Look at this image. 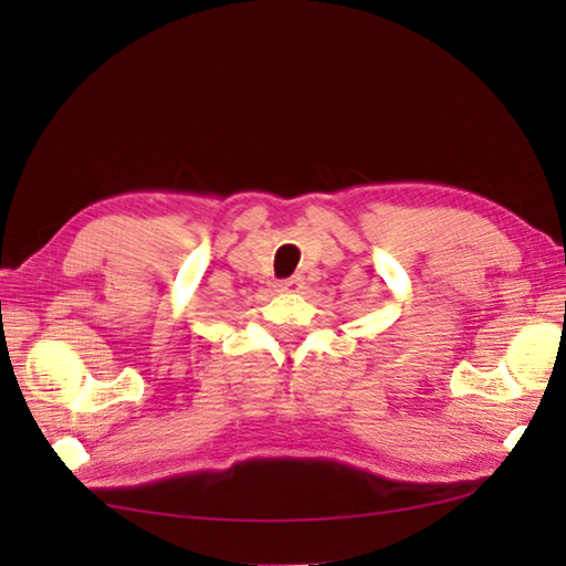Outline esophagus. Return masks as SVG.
Returning a JSON list of instances; mask_svg holds the SVG:
<instances>
[{"instance_id":"34e87169","label":"esophagus","mask_w":566,"mask_h":566,"mask_svg":"<svg viewBox=\"0 0 566 566\" xmlns=\"http://www.w3.org/2000/svg\"><path fill=\"white\" fill-rule=\"evenodd\" d=\"M302 290H304V276H300V274L290 276V280L276 282V292H282V294H296Z\"/></svg>"}]
</instances>
